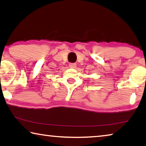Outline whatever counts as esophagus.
<instances>
[{
    "label": "esophagus",
    "mask_w": 146,
    "mask_h": 146,
    "mask_svg": "<svg viewBox=\"0 0 146 146\" xmlns=\"http://www.w3.org/2000/svg\"><path fill=\"white\" fill-rule=\"evenodd\" d=\"M69 66L70 68H75L76 67V64L75 63H70L69 64Z\"/></svg>",
    "instance_id": "esophagus-1"
}]
</instances>
